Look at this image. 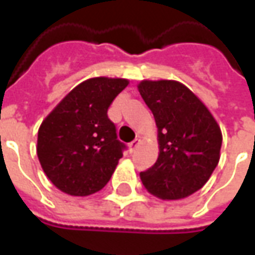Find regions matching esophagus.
I'll use <instances>...</instances> for the list:
<instances>
[{
  "mask_svg": "<svg viewBox=\"0 0 255 255\" xmlns=\"http://www.w3.org/2000/svg\"><path fill=\"white\" fill-rule=\"evenodd\" d=\"M139 144H140V139L136 138L135 140H132V142L129 143V150H131V151H135Z\"/></svg>",
  "mask_w": 255,
  "mask_h": 255,
  "instance_id": "34e87169",
  "label": "esophagus"
}]
</instances>
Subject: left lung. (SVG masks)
<instances>
[{"label":"left lung","instance_id":"1","mask_svg":"<svg viewBox=\"0 0 255 255\" xmlns=\"http://www.w3.org/2000/svg\"><path fill=\"white\" fill-rule=\"evenodd\" d=\"M138 90L153 112L160 147L155 164L140 172V180L161 199L188 197L205 186L219 164V124L202 101L176 80H142Z\"/></svg>","mask_w":255,"mask_h":255}]
</instances>
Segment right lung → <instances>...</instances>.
I'll return each instance as SVG.
<instances>
[{
	"label": "right lung",
	"mask_w": 255,
	"mask_h": 255,
	"mask_svg": "<svg viewBox=\"0 0 255 255\" xmlns=\"http://www.w3.org/2000/svg\"><path fill=\"white\" fill-rule=\"evenodd\" d=\"M127 86V79H87L71 90L42 122L36 154L58 190L86 197L111 180L126 144L117 139L108 109Z\"/></svg>",
	"instance_id": "right-lung-1"
}]
</instances>
